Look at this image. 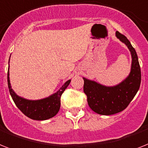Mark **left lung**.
<instances>
[{
	"instance_id": "1",
	"label": "left lung",
	"mask_w": 148,
	"mask_h": 148,
	"mask_svg": "<svg viewBox=\"0 0 148 148\" xmlns=\"http://www.w3.org/2000/svg\"><path fill=\"white\" fill-rule=\"evenodd\" d=\"M116 36L128 47L132 56L131 71L127 77L114 86H106L83 77L84 91L87 97L89 106L93 112L103 116H110L123 111L138 91L141 79L135 49L124 35L116 31Z\"/></svg>"
}]
</instances>
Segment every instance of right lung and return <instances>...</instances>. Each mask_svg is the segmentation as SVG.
Returning <instances> with one entry per match:
<instances>
[{"label": "right lung", "instance_id": "1", "mask_svg": "<svg viewBox=\"0 0 148 148\" xmlns=\"http://www.w3.org/2000/svg\"><path fill=\"white\" fill-rule=\"evenodd\" d=\"M70 82L71 80L66 81L57 92L50 95L49 97L43 99L32 100L20 97L14 92L10 84L9 69L8 72V88L12 99L18 109L25 116L33 120H47L54 117L58 112L61 106V96L68 85L70 84Z\"/></svg>", "mask_w": 148, "mask_h": 148}]
</instances>
